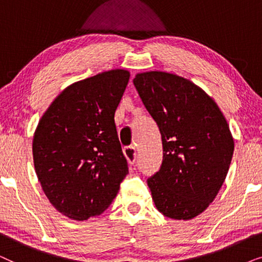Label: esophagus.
Instances as JSON below:
<instances>
[{"mask_svg":"<svg viewBox=\"0 0 262 262\" xmlns=\"http://www.w3.org/2000/svg\"><path fill=\"white\" fill-rule=\"evenodd\" d=\"M124 155H125V157H126V160H127V162H128V164H134L135 163V161H136V148L135 146H125L124 148Z\"/></svg>","mask_w":262,"mask_h":262,"instance_id":"1","label":"esophagus"}]
</instances>
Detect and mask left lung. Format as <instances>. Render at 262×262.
Masks as SVG:
<instances>
[{"label":"left lung","instance_id":"8db88e82","mask_svg":"<svg viewBox=\"0 0 262 262\" xmlns=\"http://www.w3.org/2000/svg\"><path fill=\"white\" fill-rule=\"evenodd\" d=\"M134 84L160 128L163 161L148 179L157 210L192 220L216 198L234 154L220 107L187 78L163 71L137 74Z\"/></svg>","mask_w":262,"mask_h":262}]
</instances>
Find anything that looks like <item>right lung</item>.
I'll return each instance as SVG.
<instances>
[{
    "label": "right lung",
    "instance_id": "add662e5",
    "mask_svg": "<svg viewBox=\"0 0 262 262\" xmlns=\"http://www.w3.org/2000/svg\"><path fill=\"white\" fill-rule=\"evenodd\" d=\"M128 78L116 69L73 83L39 120L35 173L52 206L71 220L101 214L128 173L114 123Z\"/></svg>",
    "mask_w": 262,
    "mask_h": 262
}]
</instances>
